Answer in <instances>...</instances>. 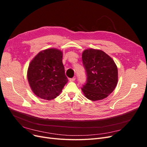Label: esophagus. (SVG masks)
Returning a JSON list of instances; mask_svg holds the SVG:
<instances>
[{
	"instance_id": "34e87169",
	"label": "esophagus",
	"mask_w": 147,
	"mask_h": 147,
	"mask_svg": "<svg viewBox=\"0 0 147 147\" xmlns=\"http://www.w3.org/2000/svg\"><path fill=\"white\" fill-rule=\"evenodd\" d=\"M75 80V77L72 78H70V79H69V81H70V82H74Z\"/></svg>"
}]
</instances>
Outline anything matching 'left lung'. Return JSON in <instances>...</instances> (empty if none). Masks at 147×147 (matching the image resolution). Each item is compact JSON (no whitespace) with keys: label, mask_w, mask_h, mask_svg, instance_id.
I'll return each instance as SVG.
<instances>
[{"label":"left lung","mask_w":147,"mask_h":147,"mask_svg":"<svg viewBox=\"0 0 147 147\" xmlns=\"http://www.w3.org/2000/svg\"><path fill=\"white\" fill-rule=\"evenodd\" d=\"M86 83L82 90L92 101L105 99L112 93L118 83V69L114 61L105 52L90 48L82 53Z\"/></svg>","instance_id":"1"}]
</instances>
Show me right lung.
<instances>
[{
  "label": "right lung",
  "instance_id": "add662e5",
  "mask_svg": "<svg viewBox=\"0 0 147 147\" xmlns=\"http://www.w3.org/2000/svg\"><path fill=\"white\" fill-rule=\"evenodd\" d=\"M28 80L32 91L40 98L49 100L58 96L68 82L62 51L50 48L38 53L29 64Z\"/></svg>",
  "mask_w": 147,
  "mask_h": 147
}]
</instances>
